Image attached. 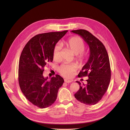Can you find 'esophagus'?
Returning a JSON list of instances; mask_svg holds the SVG:
<instances>
[{
  "label": "esophagus",
  "instance_id": "esophagus-1",
  "mask_svg": "<svg viewBox=\"0 0 130 130\" xmlns=\"http://www.w3.org/2000/svg\"><path fill=\"white\" fill-rule=\"evenodd\" d=\"M64 82H65L66 83H72V80H69V79H64Z\"/></svg>",
  "mask_w": 130,
  "mask_h": 130
}]
</instances>
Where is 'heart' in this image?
<instances>
[{
  "mask_svg": "<svg viewBox=\"0 0 130 130\" xmlns=\"http://www.w3.org/2000/svg\"><path fill=\"white\" fill-rule=\"evenodd\" d=\"M63 44L74 55H76V59L77 61L82 63L86 61L88 56L83 52L85 49V44L80 37H74L69 38L63 42ZM61 47L59 44H56L53 51V58L55 61H58L60 58ZM75 70V67L73 64H63L58 69L59 73L67 77H71Z\"/></svg>",
  "mask_w": 130,
  "mask_h": 130,
  "instance_id": "b5f03b06",
  "label": "heart"
}]
</instances>
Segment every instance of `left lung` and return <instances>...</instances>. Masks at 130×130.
Returning <instances> with one entry per match:
<instances>
[{
	"label": "left lung",
	"mask_w": 130,
	"mask_h": 130,
	"mask_svg": "<svg viewBox=\"0 0 130 130\" xmlns=\"http://www.w3.org/2000/svg\"><path fill=\"white\" fill-rule=\"evenodd\" d=\"M82 37L90 47V55L88 62L78 74V77L88 76L87 84L74 94L77 101L86 105H93L99 102L108 90L111 76L109 57L103 43L85 29L72 30Z\"/></svg>",
	"instance_id": "left-lung-1"
}]
</instances>
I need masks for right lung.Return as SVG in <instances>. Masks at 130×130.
Listing matches in <instances>:
<instances>
[{
    "instance_id": "right-lung-1",
    "label": "right lung",
    "mask_w": 130,
    "mask_h": 130,
    "mask_svg": "<svg viewBox=\"0 0 130 130\" xmlns=\"http://www.w3.org/2000/svg\"><path fill=\"white\" fill-rule=\"evenodd\" d=\"M68 30L38 34L24 47L20 56L19 83L21 92L34 105L43 109L55 103L64 80L58 74L50 80L43 75L44 68L53 60L56 43Z\"/></svg>"
}]
</instances>
